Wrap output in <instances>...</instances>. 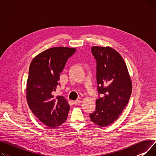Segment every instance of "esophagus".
<instances>
[{
  "mask_svg": "<svg viewBox=\"0 0 156 156\" xmlns=\"http://www.w3.org/2000/svg\"><path fill=\"white\" fill-rule=\"evenodd\" d=\"M81 103V100H75L74 101V104L75 105H78V104H80V103Z\"/></svg>",
  "mask_w": 156,
  "mask_h": 156,
  "instance_id": "34e87169",
  "label": "esophagus"
}]
</instances>
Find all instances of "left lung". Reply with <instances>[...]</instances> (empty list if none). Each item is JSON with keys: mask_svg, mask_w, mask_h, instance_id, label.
I'll use <instances>...</instances> for the list:
<instances>
[{"mask_svg": "<svg viewBox=\"0 0 156 156\" xmlns=\"http://www.w3.org/2000/svg\"><path fill=\"white\" fill-rule=\"evenodd\" d=\"M91 53L97 63L98 96L96 108L90 117L93 123L103 127L115 122L128 104L132 82L126 63L115 49L93 46Z\"/></svg>", "mask_w": 156, "mask_h": 156, "instance_id": "8db88e82", "label": "left lung"}]
</instances>
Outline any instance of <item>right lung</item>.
I'll list each match as a JSON object with an SVG mask.
<instances>
[{
    "label": "right lung",
    "instance_id": "obj_1",
    "mask_svg": "<svg viewBox=\"0 0 156 156\" xmlns=\"http://www.w3.org/2000/svg\"><path fill=\"white\" fill-rule=\"evenodd\" d=\"M76 49L51 48L37 55L31 61L27 81L26 97L34 115L46 126L56 127L68 117L69 105L63 96L54 95L59 85L60 73L68 59Z\"/></svg>",
    "mask_w": 156,
    "mask_h": 156
}]
</instances>
